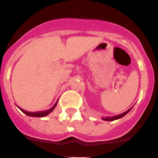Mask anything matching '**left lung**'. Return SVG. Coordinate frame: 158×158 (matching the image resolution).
Masks as SVG:
<instances>
[{"label":"left lung","instance_id":"left-lung-1","mask_svg":"<svg viewBox=\"0 0 158 158\" xmlns=\"http://www.w3.org/2000/svg\"><path fill=\"white\" fill-rule=\"evenodd\" d=\"M131 108H130V109H128L127 111L124 112V113L121 114H119V115H117V116H114V117H102V119L105 121H114V120H116V119H120L122 118L123 117H124L125 115H126L128 113V112L130 111V110H131Z\"/></svg>","mask_w":158,"mask_h":158}]
</instances>
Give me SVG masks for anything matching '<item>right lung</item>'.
Masks as SVG:
<instances>
[{
	"label": "right lung",
	"instance_id": "add662e5",
	"mask_svg": "<svg viewBox=\"0 0 158 158\" xmlns=\"http://www.w3.org/2000/svg\"><path fill=\"white\" fill-rule=\"evenodd\" d=\"M56 105H57V102H56V104L54 105V106H52L51 108H50L49 110H44V111H41V112H35V113H34V112L26 111V110H23L22 108H19V109L23 112V113H24L27 116H30V117H45V116L48 115V114L50 113H51L52 110H54V108H56Z\"/></svg>",
	"mask_w": 158,
	"mask_h": 158
}]
</instances>
